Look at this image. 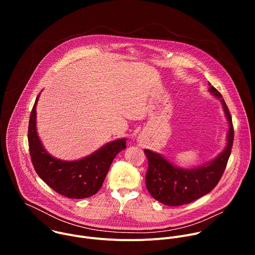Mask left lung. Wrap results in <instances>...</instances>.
I'll list each match as a JSON object with an SVG mask.
<instances>
[{
  "mask_svg": "<svg viewBox=\"0 0 255 255\" xmlns=\"http://www.w3.org/2000/svg\"><path fill=\"white\" fill-rule=\"evenodd\" d=\"M209 92L220 99L229 123L227 144L224 150L212 161L195 168H180L167 161L159 153L145 149L148 169L145 176L146 188L152 198L166 206L190 204L210 193L219 183L226 168L234 140L232 117L222 95L209 83Z\"/></svg>",
  "mask_w": 255,
  "mask_h": 255,
  "instance_id": "left-lung-1",
  "label": "left lung"
}]
</instances>
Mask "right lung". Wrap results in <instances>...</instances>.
Segmentation results:
<instances>
[{
  "instance_id": "right-lung-1",
  "label": "right lung",
  "mask_w": 255,
  "mask_h": 255,
  "mask_svg": "<svg viewBox=\"0 0 255 255\" xmlns=\"http://www.w3.org/2000/svg\"><path fill=\"white\" fill-rule=\"evenodd\" d=\"M36 98L28 126V143L35 171L52 190L69 199L94 196L103 186L115 156L126 148V139L109 142L91 155L66 161L51 156L43 147L36 130Z\"/></svg>"
}]
</instances>
